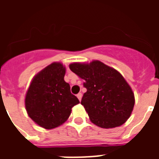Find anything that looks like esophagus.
I'll list each match as a JSON object with an SVG mask.
<instances>
[{
    "label": "esophagus",
    "instance_id": "esophagus-1",
    "mask_svg": "<svg viewBox=\"0 0 159 159\" xmlns=\"http://www.w3.org/2000/svg\"><path fill=\"white\" fill-rule=\"evenodd\" d=\"M77 98L79 99V100L80 101L81 99H82V93H79L78 95H77Z\"/></svg>",
    "mask_w": 159,
    "mask_h": 159
}]
</instances>
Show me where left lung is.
I'll return each mask as SVG.
<instances>
[{
    "label": "left lung",
    "instance_id": "obj_1",
    "mask_svg": "<svg viewBox=\"0 0 159 159\" xmlns=\"http://www.w3.org/2000/svg\"><path fill=\"white\" fill-rule=\"evenodd\" d=\"M71 71L84 80L81 104L90 120L102 128H113L123 125L130 116L134 105L131 88L116 69L99 60L90 64L74 63Z\"/></svg>",
    "mask_w": 159,
    "mask_h": 159
}]
</instances>
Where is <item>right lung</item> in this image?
I'll return each mask as SVG.
<instances>
[{"label":"right lung","mask_w":159,"mask_h":159,"mask_svg":"<svg viewBox=\"0 0 159 159\" xmlns=\"http://www.w3.org/2000/svg\"><path fill=\"white\" fill-rule=\"evenodd\" d=\"M65 67L52 63L36 75L25 96V107L29 117L39 126L52 129L64 123L71 108L80 101L71 93L64 81Z\"/></svg>","instance_id":"add662e5"}]
</instances>
